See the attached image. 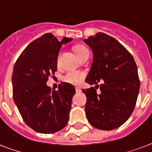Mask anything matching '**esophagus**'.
I'll use <instances>...</instances> for the list:
<instances>
[{"label": "esophagus", "mask_w": 152, "mask_h": 152, "mask_svg": "<svg viewBox=\"0 0 152 152\" xmlns=\"http://www.w3.org/2000/svg\"><path fill=\"white\" fill-rule=\"evenodd\" d=\"M76 91L77 93H79V92H80L81 91V89L80 88H76Z\"/></svg>", "instance_id": "34e87169"}]
</instances>
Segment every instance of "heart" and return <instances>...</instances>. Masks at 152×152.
I'll return each mask as SVG.
<instances>
[{
	"mask_svg": "<svg viewBox=\"0 0 152 152\" xmlns=\"http://www.w3.org/2000/svg\"><path fill=\"white\" fill-rule=\"evenodd\" d=\"M76 54L78 55V57H80L83 53L85 51L88 50V49L84 47V46H80L76 47L75 49ZM85 73L83 72L80 71H69V72H67L64 76H63V81L69 83L70 84H73V85H78L84 80L85 78Z\"/></svg>",
	"mask_w": 152,
	"mask_h": 152,
	"instance_id": "1",
	"label": "heart"
}]
</instances>
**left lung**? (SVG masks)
<instances>
[{"mask_svg": "<svg viewBox=\"0 0 152 152\" xmlns=\"http://www.w3.org/2000/svg\"><path fill=\"white\" fill-rule=\"evenodd\" d=\"M83 42L93 53L86 82L95 84L82 90L87 97L86 116L96 129H115L129 118L136 106L140 90L137 64L131 53L108 34L99 32Z\"/></svg>", "mask_w": 152, "mask_h": 152, "instance_id": "left-lung-1", "label": "left lung"}]
</instances>
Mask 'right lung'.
<instances>
[{
  "instance_id": "1",
  "label": "right lung",
  "mask_w": 152,
  "mask_h": 152,
  "mask_svg": "<svg viewBox=\"0 0 152 152\" xmlns=\"http://www.w3.org/2000/svg\"><path fill=\"white\" fill-rule=\"evenodd\" d=\"M47 33L28 45L13 68V99L29 127L40 133H53L66 126L76 89L62 82L57 91L46 85L49 76L57 71V57L63 44Z\"/></svg>"
}]
</instances>
